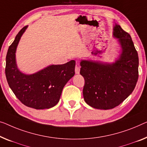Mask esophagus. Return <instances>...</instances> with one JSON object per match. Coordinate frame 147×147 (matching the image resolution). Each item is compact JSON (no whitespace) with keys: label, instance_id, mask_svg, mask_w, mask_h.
<instances>
[{"label":"esophagus","instance_id":"esophagus-1","mask_svg":"<svg viewBox=\"0 0 147 147\" xmlns=\"http://www.w3.org/2000/svg\"><path fill=\"white\" fill-rule=\"evenodd\" d=\"M80 67H79V65L78 64L76 65L75 67V73L76 74H79L80 73Z\"/></svg>","mask_w":147,"mask_h":147}]
</instances>
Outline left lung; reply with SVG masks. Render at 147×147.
Wrapping results in <instances>:
<instances>
[{
  "label": "left lung",
  "instance_id": "8db88e82",
  "mask_svg": "<svg viewBox=\"0 0 147 147\" xmlns=\"http://www.w3.org/2000/svg\"><path fill=\"white\" fill-rule=\"evenodd\" d=\"M113 35L121 47L115 63L80 62V73L85 80L83 96L94 108L109 109L119 106L132 93L139 78V57L131 36L118 24L113 28Z\"/></svg>",
  "mask_w": 147,
  "mask_h": 147
}]
</instances>
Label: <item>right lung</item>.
I'll return each instance as SVG.
<instances>
[{
    "label": "right lung",
    "instance_id": "add662e5",
    "mask_svg": "<svg viewBox=\"0 0 147 147\" xmlns=\"http://www.w3.org/2000/svg\"><path fill=\"white\" fill-rule=\"evenodd\" d=\"M26 26L10 45L6 57L5 74L10 88L25 106L36 109H49L59 101L63 87L74 75L75 61L63 65H52L32 74H25L18 69L16 51Z\"/></svg>",
    "mask_w": 147,
    "mask_h": 147
}]
</instances>
